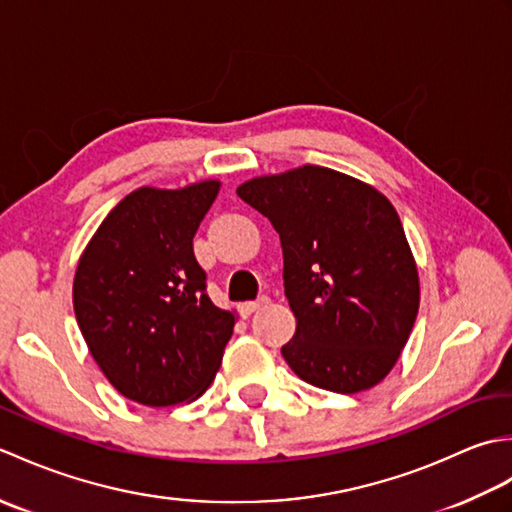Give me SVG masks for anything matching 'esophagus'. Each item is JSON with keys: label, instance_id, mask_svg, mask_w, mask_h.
<instances>
[{"label": "esophagus", "instance_id": "1", "mask_svg": "<svg viewBox=\"0 0 512 512\" xmlns=\"http://www.w3.org/2000/svg\"><path fill=\"white\" fill-rule=\"evenodd\" d=\"M268 303H270V299H268L266 295H262L257 301H246V303H242V306H239V312H242V317H250V314L257 312L259 308L268 306Z\"/></svg>", "mask_w": 512, "mask_h": 512}]
</instances>
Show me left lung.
I'll return each instance as SVG.
<instances>
[{"label": "left lung", "instance_id": "8db88e82", "mask_svg": "<svg viewBox=\"0 0 512 512\" xmlns=\"http://www.w3.org/2000/svg\"><path fill=\"white\" fill-rule=\"evenodd\" d=\"M279 233L297 332L281 347L306 383L356 394L396 365L420 306L418 268L383 193L303 165L237 187Z\"/></svg>", "mask_w": 512, "mask_h": 512}]
</instances>
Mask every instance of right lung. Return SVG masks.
<instances>
[{
  "label": "right lung",
  "instance_id": "1",
  "mask_svg": "<svg viewBox=\"0 0 512 512\" xmlns=\"http://www.w3.org/2000/svg\"><path fill=\"white\" fill-rule=\"evenodd\" d=\"M220 191L143 187L118 202L85 246L74 314L118 394L147 407L195 400L220 369L235 314L213 306L193 237Z\"/></svg>",
  "mask_w": 512,
  "mask_h": 512
}]
</instances>
